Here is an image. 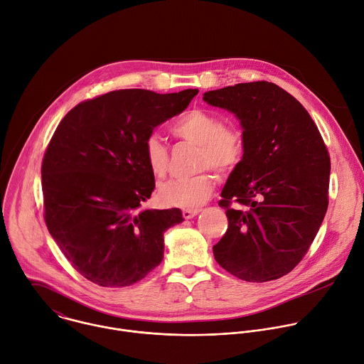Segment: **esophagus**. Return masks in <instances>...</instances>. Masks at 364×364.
I'll return each mask as SVG.
<instances>
[{
    "label": "esophagus",
    "mask_w": 364,
    "mask_h": 364,
    "mask_svg": "<svg viewBox=\"0 0 364 364\" xmlns=\"http://www.w3.org/2000/svg\"><path fill=\"white\" fill-rule=\"evenodd\" d=\"M200 211H201L200 208H184L183 210V217L188 220V218H193L194 215H197Z\"/></svg>",
    "instance_id": "esophagus-1"
}]
</instances>
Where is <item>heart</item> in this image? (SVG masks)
Returning <instances> with one entry per match:
<instances>
[{
	"instance_id": "b5f03b06",
	"label": "heart",
	"mask_w": 364,
	"mask_h": 364,
	"mask_svg": "<svg viewBox=\"0 0 364 364\" xmlns=\"http://www.w3.org/2000/svg\"><path fill=\"white\" fill-rule=\"evenodd\" d=\"M171 133L186 141L201 147L203 167L217 170L232 168L243 154V137L232 129H224L223 119L205 109H191L171 126ZM144 159L157 177H163L168 168V151L164 141L150 134L143 144ZM214 180L210 174H198L186 178H171L159 187V198L163 204L180 208H196L211 194Z\"/></svg>"
}]
</instances>
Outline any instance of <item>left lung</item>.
<instances>
[{"label":"left lung","instance_id":"obj_1","mask_svg":"<svg viewBox=\"0 0 364 364\" xmlns=\"http://www.w3.org/2000/svg\"><path fill=\"white\" fill-rule=\"evenodd\" d=\"M203 100L232 112L243 130V157L218 203L228 227L214 259L241 280L280 279L304 257L327 211L324 141L306 108L273 82H241Z\"/></svg>","mask_w":364,"mask_h":364}]
</instances>
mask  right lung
<instances>
[{
    "mask_svg": "<svg viewBox=\"0 0 364 364\" xmlns=\"http://www.w3.org/2000/svg\"><path fill=\"white\" fill-rule=\"evenodd\" d=\"M198 90H118L80 102L61 119L41 167L46 224L71 266L102 287L144 279L164 256L180 208L141 204L156 187L143 144Z\"/></svg>",
    "mask_w": 364,
    "mask_h": 364,
    "instance_id": "obj_1",
    "label": "right lung"
}]
</instances>
